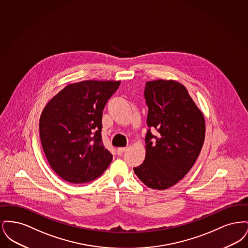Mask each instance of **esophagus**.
<instances>
[{"label":"esophagus","mask_w":248,"mask_h":248,"mask_svg":"<svg viewBox=\"0 0 248 248\" xmlns=\"http://www.w3.org/2000/svg\"><path fill=\"white\" fill-rule=\"evenodd\" d=\"M126 150H127V147H120L117 149V154L118 155H121V154H124Z\"/></svg>","instance_id":"esophagus-1"}]
</instances>
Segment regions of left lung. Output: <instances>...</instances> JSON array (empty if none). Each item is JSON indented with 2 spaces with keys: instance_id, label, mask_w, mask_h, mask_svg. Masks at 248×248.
Returning <instances> with one entry per match:
<instances>
[{
  "instance_id": "1",
  "label": "left lung",
  "mask_w": 248,
  "mask_h": 248,
  "mask_svg": "<svg viewBox=\"0 0 248 248\" xmlns=\"http://www.w3.org/2000/svg\"><path fill=\"white\" fill-rule=\"evenodd\" d=\"M149 107L146 155L134 172L148 188L164 190L185 177L196 162L205 138V121L187 88L175 80L146 83Z\"/></svg>"
}]
</instances>
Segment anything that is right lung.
Listing matches in <instances>:
<instances>
[{"label":"right lung","instance_id":"1","mask_svg":"<svg viewBox=\"0 0 248 248\" xmlns=\"http://www.w3.org/2000/svg\"><path fill=\"white\" fill-rule=\"evenodd\" d=\"M121 81L69 83L43 109L39 130L52 169L64 180L88 183L101 176L112 155L101 138L102 111Z\"/></svg>","mask_w":248,"mask_h":248}]
</instances>
